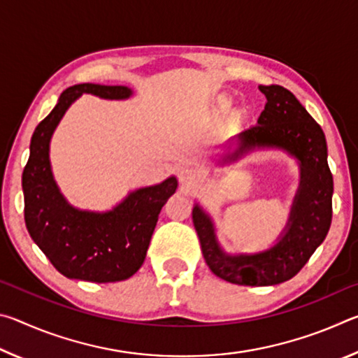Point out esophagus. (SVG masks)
Here are the masks:
<instances>
[{
    "mask_svg": "<svg viewBox=\"0 0 358 358\" xmlns=\"http://www.w3.org/2000/svg\"><path fill=\"white\" fill-rule=\"evenodd\" d=\"M199 173L194 171V169H191V167H183V169H180V172H178V180H180V183L183 185L185 187H189V186H192V185H196L197 181H199Z\"/></svg>",
    "mask_w": 358,
    "mask_h": 358,
    "instance_id": "esophagus-1",
    "label": "esophagus"
}]
</instances>
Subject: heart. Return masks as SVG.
I'll return each instance as SVG.
<instances>
[{
  "mask_svg": "<svg viewBox=\"0 0 358 358\" xmlns=\"http://www.w3.org/2000/svg\"><path fill=\"white\" fill-rule=\"evenodd\" d=\"M230 106H232V99H230L226 94L216 96V98L211 101V108H213L215 112H220V113L229 110Z\"/></svg>",
  "mask_w": 358,
  "mask_h": 358,
  "instance_id": "b5f03b06",
  "label": "heart"
}]
</instances>
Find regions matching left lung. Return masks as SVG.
I'll use <instances>...</instances> for the list:
<instances>
[{
    "mask_svg": "<svg viewBox=\"0 0 358 358\" xmlns=\"http://www.w3.org/2000/svg\"><path fill=\"white\" fill-rule=\"evenodd\" d=\"M266 104L257 124L235 136V148L216 166H229L259 150H278L294 157L300 181L289 217L276 243L257 252L222 250L216 227L201 203H194L192 222L210 270L240 286H275L303 268L325 240L331 224L333 177L327 162L324 131L300 101L280 85H260Z\"/></svg>",
    "mask_w": 358,
    "mask_h": 358,
    "instance_id": "1",
    "label": "left lung"
}]
</instances>
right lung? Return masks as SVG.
I'll return each instance as SVG.
<instances>
[{
	"instance_id": "right-lung-1",
	"label": "right lung",
	"mask_w": 358,
	"mask_h": 358,
	"mask_svg": "<svg viewBox=\"0 0 358 358\" xmlns=\"http://www.w3.org/2000/svg\"><path fill=\"white\" fill-rule=\"evenodd\" d=\"M82 94L123 101L134 92L121 85L80 83L62 93L29 143L22 175L27 229L52 265L69 280L124 281L142 266L157 216L178 181L172 175L157 185L138 187L107 211L71 205L53 177L50 142L64 113Z\"/></svg>"
}]
</instances>
